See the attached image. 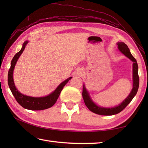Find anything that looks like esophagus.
<instances>
[{"mask_svg": "<svg viewBox=\"0 0 148 148\" xmlns=\"http://www.w3.org/2000/svg\"><path fill=\"white\" fill-rule=\"evenodd\" d=\"M76 74L77 76H82L83 75H84V71L82 69H77V71L76 72Z\"/></svg>", "mask_w": 148, "mask_h": 148, "instance_id": "esophagus-1", "label": "esophagus"}]
</instances>
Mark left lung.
<instances>
[{
  "instance_id": "obj_1",
  "label": "left lung",
  "mask_w": 148,
  "mask_h": 148,
  "mask_svg": "<svg viewBox=\"0 0 148 148\" xmlns=\"http://www.w3.org/2000/svg\"><path fill=\"white\" fill-rule=\"evenodd\" d=\"M118 48L123 54L126 56L127 58H129L131 61L133 62V88L129 95L120 104L117 106L113 107V108H103L99 106H97L94 102L92 99H91L90 93L88 92L84 84L83 86V98L84 100V103L86 106L90 111L95 113L97 114L109 116L114 115L120 112L123 111L126 107L128 105L134 97L136 96L138 91L139 86V77L138 75V65L136 58H135L131 54L129 48H128L127 45L123 42H117Z\"/></svg>"
}]
</instances>
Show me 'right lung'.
I'll use <instances>...</instances> for the list:
<instances>
[{
	"mask_svg": "<svg viewBox=\"0 0 148 148\" xmlns=\"http://www.w3.org/2000/svg\"><path fill=\"white\" fill-rule=\"evenodd\" d=\"M28 42H29L28 40L24 42L20 51L18 52L14 56L13 58L11 60V67L9 69L8 72V85L11 91L12 95H14V98L16 100L18 103L21 106L23 107V108L29 110H32V111H39V110L48 109L52 107L56 103L62 89L64 88L65 84L68 83V81L71 79L72 77H69L68 79L63 81L53 92L45 97H34L27 96L21 93L17 90L16 87L15 86V84L14 83L13 71L15 65L16 64L19 57H20V55L22 54V53L24 51Z\"/></svg>",
	"mask_w": 148,
	"mask_h": 148,
	"instance_id": "obj_1",
	"label": "right lung"
}]
</instances>
